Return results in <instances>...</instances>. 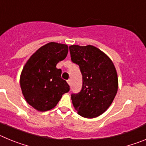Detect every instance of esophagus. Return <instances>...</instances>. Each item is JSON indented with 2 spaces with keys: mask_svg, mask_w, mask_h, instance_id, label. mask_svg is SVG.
I'll use <instances>...</instances> for the list:
<instances>
[{
  "mask_svg": "<svg viewBox=\"0 0 146 146\" xmlns=\"http://www.w3.org/2000/svg\"><path fill=\"white\" fill-rule=\"evenodd\" d=\"M67 82H68V84L71 86V84H72V80H67Z\"/></svg>",
  "mask_w": 146,
  "mask_h": 146,
  "instance_id": "obj_1",
  "label": "esophagus"
}]
</instances>
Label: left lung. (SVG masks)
Masks as SVG:
<instances>
[{"mask_svg": "<svg viewBox=\"0 0 146 146\" xmlns=\"http://www.w3.org/2000/svg\"><path fill=\"white\" fill-rule=\"evenodd\" d=\"M71 60L79 66L82 76L81 91L72 94L77 113L87 118L99 116L106 111L118 91V76L108 55L92 45L69 47Z\"/></svg>", "mask_w": 146, "mask_h": 146, "instance_id": "left-lung-1", "label": "left lung"}]
</instances>
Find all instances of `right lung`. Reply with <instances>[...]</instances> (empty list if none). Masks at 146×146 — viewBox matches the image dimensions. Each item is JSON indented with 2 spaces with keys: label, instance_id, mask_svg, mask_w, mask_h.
Wrapping results in <instances>:
<instances>
[{
  "label": "right lung",
  "instance_id": "add662e5",
  "mask_svg": "<svg viewBox=\"0 0 146 146\" xmlns=\"http://www.w3.org/2000/svg\"><path fill=\"white\" fill-rule=\"evenodd\" d=\"M68 46L50 42L40 47L29 58L20 75V87L27 102L38 111L56 106L69 86L61 78L56 65L66 58Z\"/></svg>",
  "mask_w": 146,
  "mask_h": 146
}]
</instances>
